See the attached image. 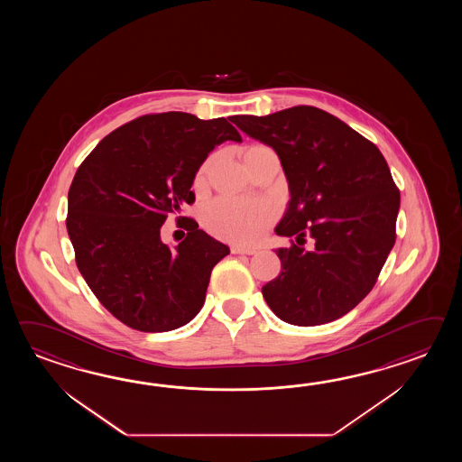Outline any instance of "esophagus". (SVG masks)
<instances>
[{
  "label": "esophagus",
  "instance_id": "obj_1",
  "mask_svg": "<svg viewBox=\"0 0 462 462\" xmlns=\"http://www.w3.org/2000/svg\"><path fill=\"white\" fill-rule=\"evenodd\" d=\"M231 253L233 254H247L253 255L257 253L254 247H243V245H231Z\"/></svg>",
  "mask_w": 462,
  "mask_h": 462
}]
</instances>
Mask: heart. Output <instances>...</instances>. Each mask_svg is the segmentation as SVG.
<instances>
[{
    "label": "heart",
    "mask_w": 462,
    "mask_h": 462,
    "mask_svg": "<svg viewBox=\"0 0 462 462\" xmlns=\"http://www.w3.org/2000/svg\"><path fill=\"white\" fill-rule=\"evenodd\" d=\"M259 145L247 148L254 150ZM205 177V168L199 171L198 181ZM274 209L264 201H245L235 198H217L208 205L203 213L205 226L229 241L236 243H254L264 235Z\"/></svg>",
    "instance_id": "b5f03b06"
}]
</instances>
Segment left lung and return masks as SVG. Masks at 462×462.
<instances>
[{"label":"left lung","instance_id":"8db88e82","mask_svg":"<svg viewBox=\"0 0 462 462\" xmlns=\"http://www.w3.org/2000/svg\"><path fill=\"white\" fill-rule=\"evenodd\" d=\"M229 120L273 147L289 185L275 235L295 243L275 249L282 271L263 287L265 302L300 327L344 317L374 289L396 239L400 191L382 152L310 106ZM305 236L316 241L312 252L301 247Z\"/></svg>","mask_w":462,"mask_h":462}]
</instances>
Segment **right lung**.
I'll use <instances>...</instances> for the list:
<instances>
[{
    "label": "right lung",
    "instance_id": "1",
    "mask_svg": "<svg viewBox=\"0 0 462 462\" xmlns=\"http://www.w3.org/2000/svg\"><path fill=\"white\" fill-rule=\"evenodd\" d=\"M226 140L243 142L226 118L145 116L108 134L79 167L66 221L76 263L100 304L128 327L175 330L205 304L211 271L229 247L193 219L175 247L160 229L195 201L198 170Z\"/></svg>",
    "mask_w": 462,
    "mask_h": 462
}]
</instances>
